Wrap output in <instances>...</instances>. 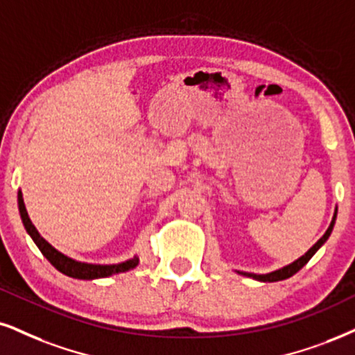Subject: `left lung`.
<instances>
[{"mask_svg":"<svg viewBox=\"0 0 355 355\" xmlns=\"http://www.w3.org/2000/svg\"><path fill=\"white\" fill-rule=\"evenodd\" d=\"M336 217H338V209H336L334 211V217H332V220H331V225L327 227V230H326V234L322 235L321 239L318 240L316 243L313 245L311 248H309L308 252L304 253L303 257H300L298 260H295L293 261V263H290V265H286V266H283V268H279V270H275V271H271V273H265V275H257V273H247V271H239L240 275H243V277H250V278H253V279H257V282H268V283H271V282H282V279H286V278H290V277H293V275L295 273H298V271L303 268V266L308 263L309 260H311V257L314 255V253H316L319 248L322 247V245H324V242L327 239H329V235H331V232H332V229H334V224H336Z\"/></svg>","mask_w":355,"mask_h":355,"instance_id":"8db88e82","label":"left lung"}]
</instances>
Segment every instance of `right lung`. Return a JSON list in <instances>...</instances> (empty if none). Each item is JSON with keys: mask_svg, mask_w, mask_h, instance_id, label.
I'll return each mask as SVG.
<instances>
[{"mask_svg": "<svg viewBox=\"0 0 355 355\" xmlns=\"http://www.w3.org/2000/svg\"><path fill=\"white\" fill-rule=\"evenodd\" d=\"M17 205H19V214L21 218H23L24 229L31 235V239L34 240V243L37 245L39 250L42 252V255L51 261L52 265L55 266L60 273L67 275L71 278L77 279H97V278H107L112 277V275L123 273V271L133 270L135 266L139 263V258L133 257L131 260L121 261V263H113V265H97V263H85V261H77L73 258L64 255L57 248L52 247V245L47 242L46 239L41 237L36 227H34L33 222L28 216V211H26L23 192L17 191Z\"/></svg>", "mask_w": 355, "mask_h": 355, "instance_id": "right-lung-1", "label": "right lung"}]
</instances>
